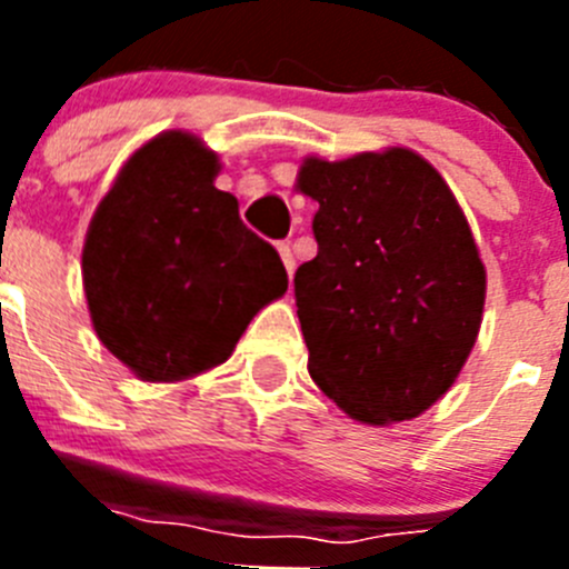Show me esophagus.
Masks as SVG:
<instances>
[{
    "label": "esophagus",
    "mask_w": 569,
    "mask_h": 569,
    "mask_svg": "<svg viewBox=\"0 0 569 569\" xmlns=\"http://www.w3.org/2000/svg\"><path fill=\"white\" fill-rule=\"evenodd\" d=\"M279 256H281V261H284V270H288V273L293 276L296 256H293V248H290V241H281V244H279Z\"/></svg>",
    "instance_id": "esophagus-1"
}]
</instances>
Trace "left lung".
<instances>
[{"instance_id":"left-lung-1","label":"left lung","mask_w":569,"mask_h":569,"mask_svg":"<svg viewBox=\"0 0 569 569\" xmlns=\"http://www.w3.org/2000/svg\"><path fill=\"white\" fill-rule=\"evenodd\" d=\"M296 188L319 202V253L293 279L310 376L361 425L416 419L459 379L485 310L453 190L407 148L308 156Z\"/></svg>"}]
</instances>
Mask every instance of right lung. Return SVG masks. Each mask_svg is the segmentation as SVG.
I'll use <instances>...</instances> for the list:
<instances>
[{
    "instance_id": "1",
    "label": "right lung",
    "mask_w": 569,
    "mask_h": 569,
    "mask_svg": "<svg viewBox=\"0 0 569 569\" xmlns=\"http://www.w3.org/2000/svg\"><path fill=\"white\" fill-rule=\"evenodd\" d=\"M219 156L168 130L130 156L90 219L82 281L99 341L142 381L222 365L288 290L273 244L213 184Z\"/></svg>"
}]
</instances>
